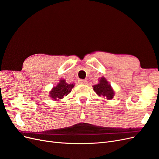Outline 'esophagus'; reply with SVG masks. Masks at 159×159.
Wrapping results in <instances>:
<instances>
[{
  "instance_id": "obj_1",
  "label": "esophagus",
  "mask_w": 159,
  "mask_h": 159,
  "mask_svg": "<svg viewBox=\"0 0 159 159\" xmlns=\"http://www.w3.org/2000/svg\"><path fill=\"white\" fill-rule=\"evenodd\" d=\"M79 83L80 84H88V81L86 80H80Z\"/></svg>"
}]
</instances>
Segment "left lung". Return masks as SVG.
Here are the masks:
<instances>
[{
  "label": "left lung",
  "mask_w": 159,
  "mask_h": 159,
  "mask_svg": "<svg viewBox=\"0 0 159 159\" xmlns=\"http://www.w3.org/2000/svg\"><path fill=\"white\" fill-rule=\"evenodd\" d=\"M93 90L99 96L104 97L107 99H112L115 95V91L112 89L111 84H109L104 77H102L99 80V83L93 85Z\"/></svg>",
  "instance_id": "left-lung-1"
}]
</instances>
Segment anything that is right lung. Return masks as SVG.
Returning <instances> with one entry per match:
<instances>
[{
    "label": "right lung",
    "instance_id": "obj_1",
    "mask_svg": "<svg viewBox=\"0 0 159 159\" xmlns=\"http://www.w3.org/2000/svg\"><path fill=\"white\" fill-rule=\"evenodd\" d=\"M74 87V84H68L65 80H61L56 87L53 88L50 91L49 95L53 100L59 101L64 98V96L68 95Z\"/></svg>",
    "mask_w": 159,
    "mask_h": 159
}]
</instances>
